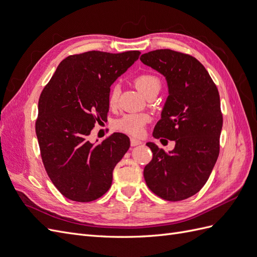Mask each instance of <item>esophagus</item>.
<instances>
[{
  "label": "esophagus",
  "mask_w": 257,
  "mask_h": 257,
  "mask_svg": "<svg viewBox=\"0 0 257 257\" xmlns=\"http://www.w3.org/2000/svg\"><path fill=\"white\" fill-rule=\"evenodd\" d=\"M142 141H139V139H136V138H131V146L132 147H135V146H138V145H142Z\"/></svg>",
  "instance_id": "esophagus-1"
}]
</instances>
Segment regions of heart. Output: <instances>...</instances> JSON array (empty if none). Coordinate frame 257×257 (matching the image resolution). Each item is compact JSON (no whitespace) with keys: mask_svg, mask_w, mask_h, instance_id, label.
Instances as JSON below:
<instances>
[{"mask_svg":"<svg viewBox=\"0 0 257 257\" xmlns=\"http://www.w3.org/2000/svg\"><path fill=\"white\" fill-rule=\"evenodd\" d=\"M136 87L141 90L147 96L152 92L160 91L161 79L158 76L153 74H142L137 76L134 80ZM120 94V88L118 84H113L109 90L108 94V103L110 106H115L118 103ZM150 116L147 113H128L123 115L120 120L116 122L118 130L133 136H141L144 133V127L147 122H149Z\"/></svg>","mask_w":257,"mask_h":257,"instance_id":"1","label":"heart"}]
</instances>
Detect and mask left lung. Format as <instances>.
<instances>
[{
    "label": "left lung",
    "mask_w": 257,
    "mask_h": 257,
    "mask_svg": "<svg viewBox=\"0 0 257 257\" xmlns=\"http://www.w3.org/2000/svg\"><path fill=\"white\" fill-rule=\"evenodd\" d=\"M141 61L164 76L168 85L153 137L176 143L169 152L147 143L153 158L144 169L145 180L161 198L183 200L203 188L219 157V91L204 65L189 54L160 49L142 54Z\"/></svg>",
    "instance_id": "obj_1"
}]
</instances>
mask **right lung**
Segmentation results:
<instances>
[{
	"label": "right lung",
	"instance_id": "obj_1",
	"mask_svg": "<svg viewBox=\"0 0 257 257\" xmlns=\"http://www.w3.org/2000/svg\"><path fill=\"white\" fill-rule=\"evenodd\" d=\"M141 52L88 51L65 58L38 100L36 136L46 172L66 198L88 203L103 196L130 138L113 133L98 145L88 141L109 110L110 85ZM97 142V141H96Z\"/></svg>",
	"mask_w": 257,
	"mask_h": 257
}]
</instances>
